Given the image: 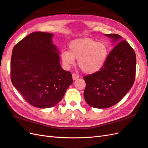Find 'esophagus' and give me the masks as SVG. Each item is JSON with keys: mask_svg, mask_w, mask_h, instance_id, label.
<instances>
[{"mask_svg": "<svg viewBox=\"0 0 148 148\" xmlns=\"http://www.w3.org/2000/svg\"><path fill=\"white\" fill-rule=\"evenodd\" d=\"M72 78H73V80H75V79H77L79 78V75H78L77 74H76L75 73H72Z\"/></svg>", "mask_w": 148, "mask_h": 148, "instance_id": "esophagus-1", "label": "esophagus"}]
</instances>
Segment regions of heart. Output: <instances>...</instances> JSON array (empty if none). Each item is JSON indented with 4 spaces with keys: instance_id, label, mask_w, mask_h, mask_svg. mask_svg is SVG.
Instances as JSON below:
<instances>
[{
    "instance_id": "heart-1",
    "label": "heart",
    "mask_w": 148,
    "mask_h": 148,
    "mask_svg": "<svg viewBox=\"0 0 148 148\" xmlns=\"http://www.w3.org/2000/svg\"><path fill=\"white\" fill-rule=\"evenodd\" d=\"M69 51L61 53L64 65L69 67L78 59V65L84 73L93 74L104 66L108 56V48L104 43L91 38L75 39L69 45Z\"/></svg>"
}]
</instances>
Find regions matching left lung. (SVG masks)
<instances>
[{
  "label": "left lung",
  "mask_w": 148,
  "mask_h": 148,
  "mask_svg": "<svg viewBox=\"0 0 148 148\" xmlns=\"http://www.w3.org/2000/svg\"><path fill=\"white\" fill-rule=\"evenodd\" d=\"M106 36L120 41L117 34ZM136 58L131 46L122 40L107 56L104 66L97 72L84 76L86 88L84 97L88 104L98 109L113 106L133 86L136 75Z\"/></svg>",
  "instance_id": "1"
}]
</instances>
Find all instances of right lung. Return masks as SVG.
<instances>
[{
  "label": "right lung",
  "instance_id": "obj_1",
  "mask_svg": "<svg viewBox=\"0 0 148 148\" xmlns=\"http://www.w3.org/2000/svg\"><path fill=\"white\" fill-rule=\"evenodd\" d=\"M52 33L34 32L18 42L12 51L10 77L25 100L38 108L56 105L71 83L70 71L60 65Z\"/></svg>",
  "mask_w": 148,
  "mask_h": 148
}]
</instances>
